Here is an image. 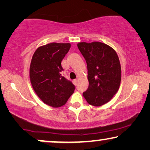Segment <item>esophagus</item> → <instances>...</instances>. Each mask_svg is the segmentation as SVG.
<instances>
[{
    "instance_id": "34e87169",
    "label": "esophagus",
    "mask_w": 150,
    "mask_h": 150,
    "mask_svg": "<svg viewBox=\"0 0 150 150\" xmlns=\"http://www.w3.org/2000/svg\"><path fill=\"white\" fill-rule=\"evenodd\" d=\"M73 83H74V85H77V83H78V80H77V79H74V80H73Z\"/></svg>"
}]
</instances>
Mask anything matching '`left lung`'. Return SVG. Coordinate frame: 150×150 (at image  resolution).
I'll list each match as a JSON object with an SVG mask.
<instances>
[{
  "label": "left lung",
  "mask_w": 150,
  "mask_h": 150,
  "mask_svg": "<svg viewBox=\"0 0 150 150\" xmlns=\"http://www.w3.org/2000/svg\"><path fill=\"white\" fill-rule=\"evenodd\" d=\"M87 65L89 87L83 96L88 103L99 106L110 101L120 85V62L115 51L101 42L78 44Z\"/></svg>",
  "instance_id": "obj_1"
}]
</instances>
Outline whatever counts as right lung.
I'll list each match as a JSON object with an SVG mask.
<instances>
[{
  "mask_svg": "<svg viewBox=\"0 0 150 150\" xmlns=\"http://www.w3.org/2000/svg\"><path fill=\"white\" fill-rule=\"evenodd\" d=\"M70 44L50 43L37 49L30 66V79L35 92L52 107L66 103L75 86L61 74V61L70 48Z\"/></svg>",
  "mask_w": 150,
  "mask_h": 150,
  "instance_id": "right-lung-1",
  "label": "right lung"
}]
</instances>
